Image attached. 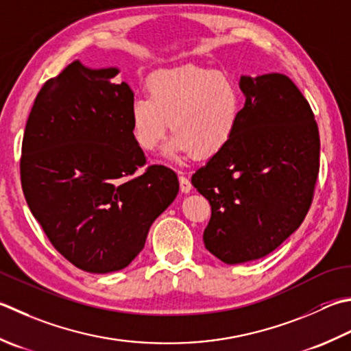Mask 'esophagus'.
<instances>
[{
	"label": "esophagus",
	"instance_id": "1",
	"mask_svg": "<svg viewBox=\"0 0 351 351\" xmlns=\"http://www.w3.org/2000/svg\"><path fill=\"white\" fill-rule=\"evenodd\" d=\"M180 187L182 193H190L191 191V182L185 176H180Z\"/></svg>",
	"mask_w": 351,
	"mask_h": 351
}]
</instances>
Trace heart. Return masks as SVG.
Here are the masks:
<instances>
[{"label":"heart","instance_id":"1","mask_svg":"<svg viewBox=\"0 0 351 351\" xmlns=\"http://www.w3.org/2000/svg\"><path fill=\"white\" fill-rule=\"evenodd\" d=\"M146 95L130 101L129 119L135 143L143 150L158 147L173 132L164 156L210 158L234 136L243 109L239 82L223 71L197 65L162 68L149 75Z\"/></svg>","mask_w":351,"mask_h":351}]
</instances>
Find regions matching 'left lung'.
I'll list each match as a JSON object with an SVG mask.
<instances>
[{"instance_id":"obj_1","label":"left lung","mask_w":351,"mask_h":351,"mask_svg":"<svg viewBox=\"0 0 351 351\" xmlns=\"http://www.w3.org/2000/svg\"><path fill=\"white\" fill-rule=\"evenodd\" d=\"M245 106L234 136L191 176L208 199L204 243L226 265L258 260L300 228L319 171V134L285 74L240 75Z\"/></svg>"}]
</instances>
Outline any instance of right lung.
I'll return each mask as SVG.
<instances>
[{"instance_id":"right-lung-1","label":"right lung","mask_w":351,"mask_h":351,"mask_svg":"<svg viewBox=\"0 0 351 351\" xmlns=\"http://www.w3.org/2000/svg\"><path fill=\"white\" fill-rule=\"evenodd\" d=\"M117 66L74 60L40 89L25 125L21 182L47 237L82 271L125 269L180 191L173 170L146 164L130 128L134 93Z\"/></svg>"}]
</instances>
